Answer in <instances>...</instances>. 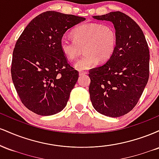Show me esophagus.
Masks as SVG:
<instances>
[{
  "label": "esophagus",
  "mask_w": 159,
  "mask_h": 159,
  "mask_svg": "<svg viewBox=\"0 0 159 159\" xmlns=\"http://www.w3.org/2000/svg\"><path fill=\"white\" fill-rule=\"evenodd\" d=\"M87 72H85V71H80L79 72V75H86Z\"/></svg>",
  "instance_id": "34e87169"
}]
</instances>
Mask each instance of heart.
<instances>
[{
    "label": "heart",
    "mask_w": 159,
    "mask_h": 159,
    "mask_svg": "<svg viewBox=\"0 0 159 159\" xmlns=\"http://www.w3.org/2000/svg\"><path fill=\"white\" fill-rule=\"evenodd\" d=\"M73 38L63 36L60 41L62 52L69 60L76 58L84 46L85 53L75 63L79 70L92 68L98 61H107L114 54L116 45V33L109 25L96 22L84 23L78 25L72 32Z\"/></svg>",
    "instance_id": "heart-1"
}]
</instances>
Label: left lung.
<instances>
[{
	"instance_id": "8db88e82",
	"label": "left lung",
	"mask_w": 159,
	"mask_h": 159,
	"mask_svg": "<svg viewBox=\"0 0 159 159\" xmlns=\"http://www.w3.org/2000/svg\"><path fill=\"white\" fill-rule=\"evenodd\" d=\"M93 17L114 24L117 40L110 59L89 71L91 102L100 114L119 117L134 108L148 82L149 47L140 27L123 12Z\"/></svg>"
}]
</instances>
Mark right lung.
<instances>
[{"instance_id":"add662e5","label":"right lung","mask_w":159,"mask_h":159,"mask_svg":"<svg viewBox=\"0 0 159 159\" xmlns=\"http://www.w3.org/2000/svg\"><path fill=\"white\" fill-rule=\"evenodd\" d=\"M85 18L47 11L27 25L12 53L11 75L21 102L41 116L61 112L79 72L69 63L60 41Z\"/></svg>"}]
</instances>
